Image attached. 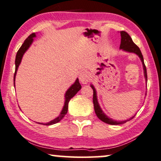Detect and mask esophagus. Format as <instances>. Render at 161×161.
Wrapping results in <instances>:
<instances>
[{"mask_svg": "<svg viewBox=\"0 0 161 161\" xmlns=\"http://www.w3.org/2000/svg\"><path fill=\"white\" fill-rule=\"evenodd\" d=\"M90 74L87 71H83L81 72L79 75V80L83 84H86L89 82L90 80Z\"/></svg>", "mask_w": 161, "mask_h": 161, "instance_id": "esophagus-1", "label": "esophagus"}]
</instances>
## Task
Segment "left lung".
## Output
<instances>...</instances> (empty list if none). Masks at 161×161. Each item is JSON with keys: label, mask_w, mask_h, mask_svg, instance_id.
<instances>
[{"label": "left lung", "mask_w": 161, "mask_h": 161, "mask_svg": "<svg viewBox=\"0 0 161 161\" xmlns=\"http://www.w3.org/2000/svg\"><path fill=\"white\" fill-rule=\"evenodd\" d=\"M120 36H121V42H120V48L123 51H125V52H130V53H136V55L139 56V57L140 58L142 62L143 69H144V78H145V80L147 82V69H146L145 64H144V62L143 56H142V54L140 49H139V48L138 47V46H137L136 44L133 42L131 36H130L126 32L121 31ZM91 87L92 88L93 92H94V94H93V103H94L95 113H96L97 117L99 118L102 121H103V122L108 123V124H110V125H119V124H123V123H126L127 121H129V120H131V119H132V118H134L135 115L133 116V117L130 118L129 120H123V121H116V120L111 119V118H109L108 116H107L105 114L103 113V111L102 110L101 108H100L99 103H98L97 92H96V89H95L94 86L92 84L91 85Z\"/></svg>", "instance_id": "obj_1"}]
</instances>
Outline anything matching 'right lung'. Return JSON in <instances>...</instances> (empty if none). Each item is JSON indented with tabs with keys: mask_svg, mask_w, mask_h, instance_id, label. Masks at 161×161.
<instances>
[{
	"mask_svg": "<svg viewBox=\"0 0 161 161\" xmlns=\"http://www.w3.org/2000/svg\"><path fill=\"white\" fill-rule=\"evenodd\" d=\"M36 33L33 32L31 35L27 37V38L26 40L25 41L24 43L22 45V46L19 48V49L18 50V52L17 53V55H16V59H15V73L14 75V85L15 87V78H16V75H17V71L18 69L19 65L20 64L21 61H22V57L24 55V53H25V52L28 49L29 47L31 45L32 41H33V38L36 37ZM81 88V86L79 83V80L78 78L76 79L75 82L70 87L68 88V90L67 91L66 93H65V101H64V105L62 108V110L60 113V115L58 116L57 118H56L55 119H53L52 120H51L50 122H48L46 123H38L39 124H42V125H53L55 124L58 122H59L62 118H63L65 115H66L67 113V110H68V103L72 98H73L75 95L78 93V92L80 91V89Z\"/></svg>",
	"mask_w": 161,
	"mask_h": 161,
	"instance_id": "add662e5",
	"label": "right lung"
}]
</instances>
